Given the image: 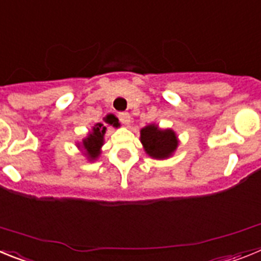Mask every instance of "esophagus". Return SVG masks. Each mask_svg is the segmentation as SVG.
Returning a JSON list of instances; mask_svg holds the SVG:
<instances>
[{
  "label": "esophagus",
  "instance_id": "1",
  "mask_svg": "<svg viewBox=\"0 0 261 261\" xmlns=\"http://www.w3.org/2000/svg\"><path fill=\"white\" fill-rule=\"evenodd\" d=\"M119 119L121 121V124H124V125H129V123H130V115L126 114V112H120Z\"/></svg>",
  "mask_w": 261,
  "mask_h": 261
}]
</instances>
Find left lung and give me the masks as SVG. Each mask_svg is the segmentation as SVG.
<instances>
[{
    "label": "left lung",
    "instance_id": "obj_1",
    "mask_svg": "<svg viewBox=\"0 0 261 261\" xmlns=\"http://www.w3.org/2000/svg\"><path fill=\"white\" fill-rule=\"evenodd\" d=\"M140 141L145 153L153 159H168L179 146V138L174 129L159 128L158 124H149L140 130Z\"/></svg>",
    "mask_w": 261,
    "mask_h": 261
}]
</instances>
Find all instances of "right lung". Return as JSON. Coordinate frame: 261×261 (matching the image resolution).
<instances>
[{
  "label": "right lung",
  "mask_w": 261,
  "mask_h": 261,
  "mask_svg": "<svg viewBox=\"0 0 261 261\" xmlns=\"http://www.w3.org/2000/svg\"><path fill=\"white\" fill-rule=\"evenodd\" d=\"M105 123L106 124H94L86 137L82 138L81 142H77V147L89 162H95L102 154V146L105 145V135L107 132V126H114V128L120 126L119 120L112 114H108L105 117Z\"/></svg>",
  "instance_id": "1"
}]
</instances>
